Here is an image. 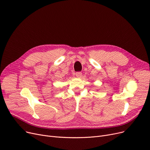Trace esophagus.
Returning a JSON list of instances; mask_svg holds the SVG:
<instances>
[{
    "instance_id": "34e87169",
    "label": "esophagus",
    "mask_w": 150,
    "mask_h": 150,
    "mask_svg": "<svg viewBox=\"0 0 150 150\" xmlns=\"http://www.w3.org/2000/svg\"><path fill=\"white\" fill-rule=\"evenodd\" d=\"M76 76L78 78H81L82 76V73L81 72H76Z\"/></svg>"
}]
</instances>
